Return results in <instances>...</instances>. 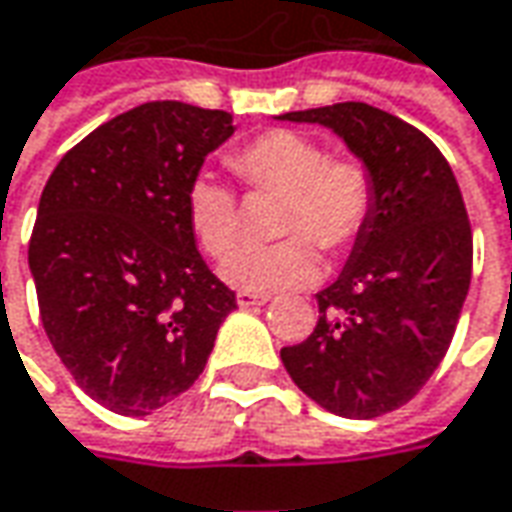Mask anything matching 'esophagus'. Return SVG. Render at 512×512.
I'll return each mask as SVG.
<instances>
[{"label": "esophagus", "mask_w": 512, "mask_h": 512, "mask_svg": "<svg viewBox=\"0 0 512 512\" xmlns=\"http://www.w3.org/2000/svg\"><path fill=\"white\" fill-rule=\"evenodd\" d=\"M269 297H263V294H252V291H238V305L241 308H255V305H266Z\"/></svg>", "instance_id": "1"}]
</instances>
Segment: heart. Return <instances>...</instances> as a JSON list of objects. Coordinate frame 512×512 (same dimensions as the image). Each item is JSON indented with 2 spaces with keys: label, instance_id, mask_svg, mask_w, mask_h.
I'll return each mask as SVG.
<instances>
[{
  "label": "heart",
  "instance_id": "heart-1",
  "mask_svg": "<svg viewBox=\"0 0 512 512\" xmlns=\"http://www.w3.org/2000/svg\"><path fill=\"white\" fill-rule=\"evenodd\" d=\"M235 173L252 190L283 193L277 212V235L285 241L263 249H238L243 238L238 198L227 184L207 173L196 176L184 193L187 224L201 249L227 257L224 280L246 291H283L316 280L319 255L347 249L361 235L373 212L375 190L370 170L358 159H333L316 139L274 128L229 156Z\"/></svg>",
  "mask_w": 512,
  "mask_h": 512
}]
</instances>
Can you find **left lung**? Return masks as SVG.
I'll list each match as a JSON object with an SVG mask.
<instances>
[{"instance_id": "obj_1", "label": "left lung", "mask_w": 512, "mask_h": 512, "mask_svg": "<svg viewBox=\"0 0 512 512\" xmlns=\"http://www.w3.org/2000/svg\"><path fill=\"white\" fill-rule=\"evenodd\" d=\"M277 120L330 128L370 170L375 190L344 269L316 294L314 333L280 358L291 381L333 415H387L440 367L468 297L474 241L460 184L423 131L367 103Z\"/></svg>"}]
</instances>
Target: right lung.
<instances>
[{"mask_svg": "<svg viewBox=\"0 0 512 512\" xmlns=\"http://www.w3.org/2000/svg\"><path fill=\"white\" fill-rule=\"evenodd\" d=\"M232 134L229 111L142 103L83 137L41 193L27 252L41 322L78 387L117 415H151L193 387L238 308L184 212Z\"/></svg>", "mask_w": 512, "mask_h": 512, "instance_id": "add662e5", "label": "right lung"}]
</instances>
